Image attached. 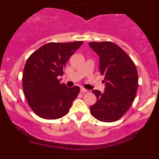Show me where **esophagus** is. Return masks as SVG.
<instances>
[{"label":"esophagus","instance_id":"obj_1","mask_svg":"<svg viewBox=\"0 0 159 159\" xmlns=\"http://www.w3.org/2000/svg\"><path fill=\"white\" fill-rule=\"evenodd\" d=\"M89 90L87 89H85V88H81V93H88Z\"/></svg>","mask_w":159,"mask_h":159}]
</instances>
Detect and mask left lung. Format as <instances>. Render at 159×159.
Here are the masks:
<instances>
[{
  "mask_svg": "<svg viewBox=\"0 0 159 159\" xmlns=\"http://www.w3.org/2000/svg\"><path fill=\"white\" fill-rule=\"evenodd\" d=\"M89 45L100 58V72L105 82L104 93L93 91L97 101L89 110L98 121H116L127 112L135 98L137 69L130 57L112 42H89Z\"/></svg>",
  "mask_w": 159,
  "mask_h": 159,
  "instance_id": "left-lung-1",
  "label": "left lung"
}]
</instances>
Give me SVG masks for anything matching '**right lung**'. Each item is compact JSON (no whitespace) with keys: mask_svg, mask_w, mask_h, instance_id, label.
<instances>
[{"mask_svg":"<svg viewBox=\"0 0 159 159\" xmlns=\"http://www.w3.org/2000/svg\"><path fill=\"white\" fill-rule=\"evenodd\" d=\"M83 43L50 42L29 57L23 72V89L30 108L39 117L58 119L70 111L80 87H66L58 77L64 75L69 58Z\"/></svg>","mask_w":159,"mask_h":159,"instance_id":"obj_1","label":"right lung"}]
</instances>
